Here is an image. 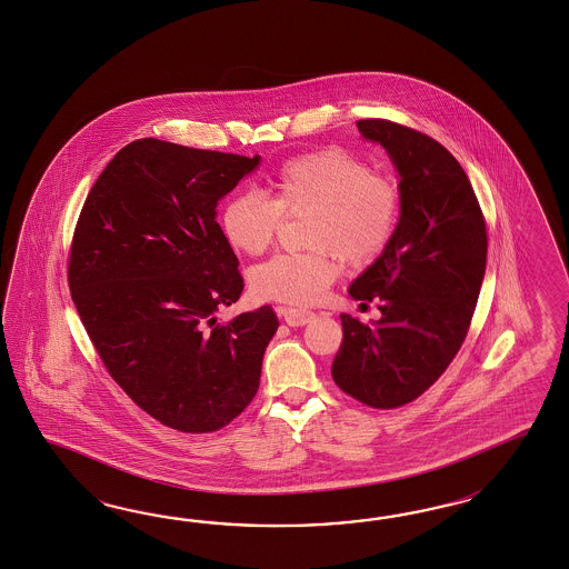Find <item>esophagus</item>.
Instances as JSON below:
<instances>
[{"instance_id": "34e87169", "label": "esophagus", "mask_w": 569, "mask_h": 569, "mask_svg": "<svg viewBox=\"0 0 569 569\" xmlns=\"http://www.w3.org/2000/svg\"><path fill=\"white\" fill-rule=\"evenodd\" d=\"M313 318L311 311H284V322L289 326H306Z\"/></svg>"}]
</instances>
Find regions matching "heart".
<instances>
[{
    "instance_id": "heart-1",
    "label": "heart",
    "mask_w": 569,
    "mask_h": 569,
    "mask_svg": "<svg viewBox=\"0 0 569 569\" xmlns=\"http://www.w3.org/2000/svg\"><path fill=\"white\" fill-rule=\"evenodd\" d=\"M272 199L234 193L220 210L228 244L260 256L274 243L284 216L309 211L308 253H278L251 272L261 301L313 306L339 274L337 253L349 266H368L389 247L401 220V189L387 174L342 147L289 158L272 177Z\"/></svg>"
}]
</instances>
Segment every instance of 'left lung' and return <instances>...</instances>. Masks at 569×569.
<instances>
[{
	"mask_svg": "<svg viewBox=\"0 0 569 569\" xmlns=\"http://www.w3.org/2000/svg\"><path fill=\"white\" fill-rule=\"evenodd\" d=\"M358 129L389 151L399 172L401 220L382 256L351 284L380 299L382 318L341 313L332 378L373 409L411 403L449 368L466 341L487 268V222L463 168L432 137L368 118Z\"/></svg>",
	"mask_w": 569,
	"mask_h": 569,
	"instance_id": "left-lung-1",
	"label": "left lung"
}]
</instances>
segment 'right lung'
Instances as JSON below:
<instances>
[{"mask_svg":"<svg viewBox=\"0 0 569 569\" xmlns=\"http://www.w3.org/2000/svg\"><path fill=\"white\" fill-rule=\"evenodd\" d=\"M258 163L137 139L99 174L72 234L68 287L99 358L179 432H216L253 401L277 332L270 306L216 320L243 291L216 206Z\"/></svg>","mask_w":569,"mask_h":569,"instance_id":"right-lung-1","label":"right lung"}]
</instances>
